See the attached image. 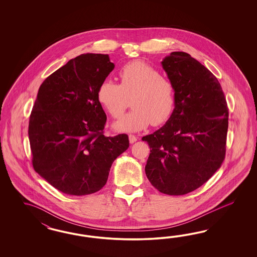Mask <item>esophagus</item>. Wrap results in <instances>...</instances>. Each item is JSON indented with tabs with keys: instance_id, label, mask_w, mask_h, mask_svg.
<instances>
[{
	"instance_id": "1",
	"label": "esophagus",
	"mask_w": 257,
	"mask_h": 257,
	"mask_svg": "<svg viewBox=\"0 0 257 257\" xmlns=\"http://www.w3.org/2000/svg\"><path fill=\"white\" fill-rule=\"evenodd\" d=\"M137 140H138V137H136L134 135H129V141H130L131 144L135 143Z\"/></svg>"
}]
</instances>
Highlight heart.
<instances>
[{"mask_svg": "<svg viewBox=\"0 0 257 257\" xmlns=\"http://www.w3.org/2000/svg\"><path fill=\"white\" fill-rule=\"evenodd\" d=\"M118 79L119 84L103 80L97 90L98 101L114 118L122 115L131 99L133 110L114 123L116 131L139 132L170 117L175 105L174 86L154 67L141 61L129 63L119 70Z\"/></svg>", "mask_w": 257, "mask_h": 257, "instance_id": "heart-1", "label": "heart"}]
</instances>
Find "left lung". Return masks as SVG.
<instances>
[{
    "label": "left lung",
    "instance_id": "8db88e82",
    "mask_svg": "<svg viewBox=\"0 0 257 257\" xmlns=\"http://www.w3.org/2000/svg\"><path fill=\"white\" fill-rule=\"evenodd\" d=\"M175 89V107L160 129L142 138L151 154V184L185 195L207 182L225 158L228 108L216 76L191 55L172 52L161 62Z\"/></svg>",
    "mask_w": 257,
    "mask_h": 257
}]
</instances>
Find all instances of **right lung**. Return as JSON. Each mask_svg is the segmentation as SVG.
Segmentation results:
<instances>
[{
    "mask_svg": "<svg viewBox=\"0 0 257 257\" xmlns=\"http://www.w3.org/2000/svg\"><path fill=\"white\" fill-rule=\"evenodd\" d=\"M114 67L108 55H79L39 87L28 128L33 167L65 194L99 191L129 147L126 134L103 135L106 115L97 90Z\"/></svg>",
    "mask_w": 257,
    "mask_h": 257,
    "instance_id": "1",
    "label": "right lung"
}]
</instances>
